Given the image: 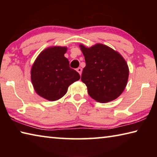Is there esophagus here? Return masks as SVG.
<instances>
[{
    "label": "esophagus",
    "mask_w": 157,
    "mask_h": 157,
    "mask_svg": "<svg viewBox=\"0 0 157 157\" xmlns=\"http://www.w3.org/2000/svg\"><path fill=\"white\" fill-rule=\"evenodd\" d=\"M77 71L79 73V75H81L82 74V69L81 68H77Z\"/></svg>",
    "instance_id": "esophagus-1"
}]
</instances>
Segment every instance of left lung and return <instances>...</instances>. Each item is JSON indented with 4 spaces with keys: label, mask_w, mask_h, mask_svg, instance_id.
Masks as SVG:
<instances>
[{
    "label": "left lung",
    "mask_w": 157,
    "mask_h": 157,
    "mask_svg": "<svg viewBox=\"0 0 157 157\" xmlns=\"http://www.w3.org/2000/svg\"><path fill=\"white\" fill-rule=\"evenodd\" d=\"M79 47L86 62L81 80L86 85L90 96L102 103L120 96L129 77L128 66L122 55L101 44L90 48L80 44Z\"/></svg>",
    "instance_id": "8db88e82"
}]
</instances>
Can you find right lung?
<instances>
[{
  "label": "right lung",
  "instance_id": "1",
  "mask_svg": "<svg viewBox=\"0 0 157 157\" xmlns=\"http://www.w3.org/2000/svg\"><path fill=\"white\" fill-rule=\"evenodd\" d=\"M67 48L53 46L43 50L31 69V80L36 94L50 101L60 99L68 86L80 78L64 57Z\"/></svg>",
  "mask_w": 157,
  "mask_h": 157
}]
</instances>
